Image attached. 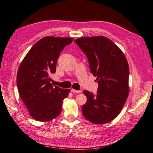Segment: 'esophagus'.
I'll use <instances>...</instances> for the list:
<instances>
[{"mask_svg": "<svg viewBox=\"0 0 153 153\" xmlns=\"http://www.w3.org/2000/svg\"><path fill=\"white\" fill-rule=\"evenodd\" d=\"M71 91L73 92V93H81V91L74 90V89H73V88L71 89Z\"/></svg>", "mask_w": 153, "mask_h": 153, "instance_id": "1", "label": "esophagus"}]
</instances>
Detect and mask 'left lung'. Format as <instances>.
Returning <instances> with one entry per match:
<instances>
[{"instance_id":"obj_1","label":"left lung","mask_w":153,"mask_h":153,"mask_svg":"<svg viewBox=\"0 0 153 153\" xmlns=\"http://www.w3.org/2000/svg\"><path fill=\"white\" fill-rule=\"evenodd\" d=\"M74 42L87 56L90 71L99 84L97 94L83 92L87 99L82 106L83 116L94 124L111 122L119 114L128 96L127 60L106 37H82Z\"/></svg>"}]
</instances>
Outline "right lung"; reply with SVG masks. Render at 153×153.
<instances>
[{"instance_id":"right-lung-1","label":"right lung","mask_w":153,"mask_h":153,"mask_svg":"<svg viewBox=\"0 0 153 153\" xmlns=\"http://www.w3.org/2000/svg\"><path fill=\"white\" fill-rule=\"evenodd\" d=\"M73 41V38L44 37L33 45L19 66L16 76L19 95L30 116L38 121L58 117L63 100L71 91L53 86L50 75L56 72L60 52Z\"/></svg>"}]
</instances>
